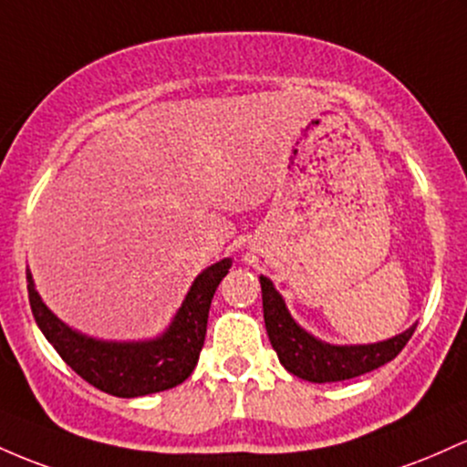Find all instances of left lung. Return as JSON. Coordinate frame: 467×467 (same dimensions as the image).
I'll return each instance as SVG.
<instances>
[{
    "label": "left lung",
    "mask_w": 467,
    "mask_h": 467,
    "mask_svg": "<svg viewBox=\"0 0 467 467\" xmlns=\"http://www.w3.org/2000/svg\"><path fill=\"white\" fill-rule=\"evenodd\" d=\"M260 286L266 335L277 359L289 373L313 384L353 379L389 364L401 353L417 328V324H412L395 337L375 344H328L304 331L291 317L289 308L269 277L260 275Z\"/></svg>",
    "instance_id": "obj_1"
}]
</instances>
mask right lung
<instances>
[{"mask_svg": "<svg viewBox=\"0 0 467 467\" xmlns=\"http://www.w3.org/2000/svg\"><path fill=\"white\" fill-rule=\"evenodd\" d=\"M229 266L232 258H223L198 274L170 327L159 337L139 342L97 339L67 327L41 300L30 269H26V280L36 327L61 359L94 389L130 400L170 390L192 375L205 344L212 297Z\"/></svg>", "mask_w": 467, "mask_h": 467, "instance_id": "1", "label": "right lung"}]
</instances>
